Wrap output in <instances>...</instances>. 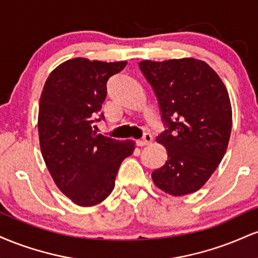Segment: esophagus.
Listing matches in <instances>:
<instances>
[{
	"instance_id": "obj_1",
	"label": "esophagus",
	"mask_w": 258,
	"mask_h": 258,
	"mask_svg": "<svg viewBox=\"0 0 258 258\" xmlns=\"http://www.w3.org/2000/svg\"><path fill=\"white\" fill-rule=\"evenodd\" d=\"M152 141H153V136L150 135V133H146V135L143 136V138L138 139L137 144H138V146H141V147L148 146V144L152 143Z\"/></svg>"
}]
</instances>
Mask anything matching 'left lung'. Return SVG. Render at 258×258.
<instances>
[{
	"label": "left lung",
	"mask_w": 258,
	"mask_h": 258,
	"mask_svg": "<svg viewBox=\"0 0 258 258\" xmlns=\"http://www.w3.org/2000/svg\"><path fill=\"white\" fill-rule=\"evenodd\" d=\"M139 69L158 97L168 130L156 137L167 161L152 173L160 190L183 195L199 190L226 154L232 105L217 73L195 58L142 60Z\"/></svg>",
	"instance_id": "left-lung-1"
}]
</instances>
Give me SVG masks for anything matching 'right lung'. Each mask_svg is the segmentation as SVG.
<instances>
[{"label": "right lung", "instance_id": "1", "mask_svg": "<svg viewBox=\"0 0 258 258\" xmlns=\"http://www.w3.org/2000/svg\"><path fill=\"white\" fill-rule=\"evenodd\" d=\"M126 64L73 58L59 64L43 86L37 120L41 153L59 190L79 206L105 200L121 162L135 150L133 141L92 130L105 100L106 82Z\"/></svg>", "mask_w": 258, "mask_h": 258}]
</instances>
